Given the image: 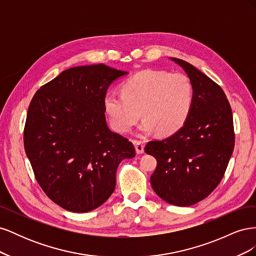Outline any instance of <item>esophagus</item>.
<instances>
[{
    "label": "esophagus",
    "mask_w": 256,
    "mask_h": 256,
    "mask_svg": "<svg viewBox=\"0 0 256 256\" xmlns=\"http://www.w3.org/2000/svg\"><path fill=\"white\" fill-rule=\"evenodd\" d=\"M134 147H136V152L138 154H141L144 152V143L141 141H134Z\"/></svg>",
    "instance_id": "1"
}]
</instances>
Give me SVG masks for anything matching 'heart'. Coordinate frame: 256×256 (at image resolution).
I'll use <instances>...</instances> for the list:
<instances>
[{
  "instance_id": "b5f03b06",
  "label": "heart",
  "mask_w": 256,
  "mask_h": 256,
  "mask_svg": "<svg viewBox=\"0 0 256 256\" xmlns=\"http://www.w3.org/2000/svg\"><path fill=\"white\" fill-rule=\"evenodd\" d=\"M192 102L193 90L187 76L143 70L122 85V95L106 94L104 108L118 132H129L142 114V134L157 130L160 136H171L184 125Z\"/></svg>"
}]
</instances>
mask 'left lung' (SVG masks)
I'll return each mask as SVG.
<instances>
[{
    "instance_id": "8db88e82",
    "label": "left lung",
    "mask_w": 256,
    "mask_h": 256,
    "mask_svg": "<svg viewBox=\"0 0 256 256\" xmlns=\"http://www.w3.org/2000/svg\"><path fill=\"white\" fill-rule=\"evenodd\" d=\"M170 60L189 76L192 108L177 132L148 142L145 152L157 160L154 191L166 203L186 207L207 198L221 182L234 150L233 114L218 84L187 62Z\"/></svg>"
}]
</instances>
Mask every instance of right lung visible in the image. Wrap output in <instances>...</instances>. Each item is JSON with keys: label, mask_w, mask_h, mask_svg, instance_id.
Here are the masks:
<instances>
[{"label": "right lung", "mask_w": 256, "mask_h": 256, "mask_svg": "<svg viewBox=\"0 0 256 256\" xmlns=\"http://www.w3.org/2000/svg\"><path fill=\"white\" fill-rule=\"evenodd\" d=\"M127 72L104 64L76 66L36 92L24 148L36 180L54 203L88 212L111 196L116 171L136 156L134 144L106 125L104 98Z\"/></svg>", "instance_id": "obj_1"}]
</instances>
